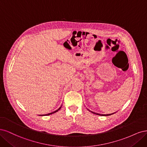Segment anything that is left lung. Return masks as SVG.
Segmentation results:
<instances>
[{
  "instance_id": "obj_1",
  "label": "left lung",
  "mask_w": 147,
  "mask_h": 147,
  "mask_svg": "<svg viewBox=\"0 0 147 147\" xmlns=\"http://www.w3.org/2000/svg\"><path fill=\"white\" fill-rule=\"evenodd\" d=\"M90 112H92V111H90ZM93 113H94V114H96V115H102V116H108V115H112V114H113V113H111V114H106V115H104V114H99V113H94V112H92Z\"/></svg>"
}]
</instances>
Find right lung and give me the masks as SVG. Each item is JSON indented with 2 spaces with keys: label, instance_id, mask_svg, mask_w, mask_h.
<instances>
[{
  "label": "right lung",
  "instance_id": "1",
  "mask_svg": "<svg viewBox=\"0 0 147 147\" xmlns=\"http://www.w3.org/2000/svg\"><path fill=\"white\" fill-rule=\"evenodd\" d=\"M61 109V107L59 109H57V111H54V112H51V113H48V114H46V115H51V114H53V113H55V112H57L59 110H60Z\"/></svg>",
  "mask_w": 147,
  "mask_h": 147
}]
</instances>
